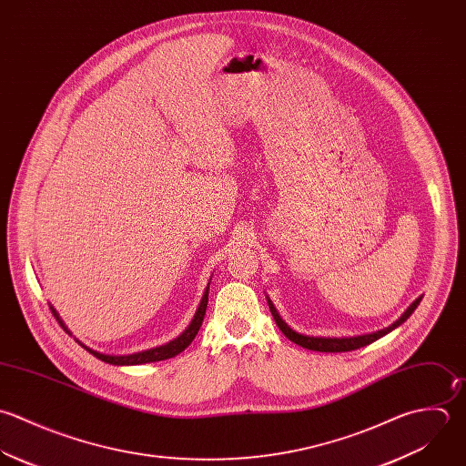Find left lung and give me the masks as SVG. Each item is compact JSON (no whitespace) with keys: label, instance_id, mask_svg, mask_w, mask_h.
I'll return each mask as SVG.
<instances>
[{"label":"left lung","instance_id":"left-lung-1","mask_svg":"<svg viewBox=\"0 0 466 466\" xmlns=\"http://www.w3.org/2000/svg\"><path fill=\"white\" fill-rule=\"evenodd\" d=\"M420 302H421V297H420L416 302H412V306L400 316V319H396L392 325H389V327H385V329H381V330H376V332H370V334H363V336H352V338H314V336L299 334V332H295L291 327H288V323L279 316V312L273 308L271 300H268L269 309H271V314H273V318H275L279 329H280L291 341H295L297 345H300V347H304V349H309V350H319V352H347V350H356V349H360V347H365V345H369V343L380 339L381 336L389 334V332L394 330L396 327H400V325L416 310V308L420 306Z\"/></svg>","mask_w":466,"mask_h":466}]
</instances>
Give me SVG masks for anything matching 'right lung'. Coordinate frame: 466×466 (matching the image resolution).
I'll use <instances>...</instances> for the list:
<instances>
[{
	"label": "right lung",
	"mask_w": 466,
	"mask_h": 466,
	"mask_svg": "<svg viewBox=\"0 0 466 466\" xmlns=\"http://www.w3.org/2000/svg\"><path fill=\"white\" fill-rule=\"evenodd\" d=\"M208 291H209V286L206 288V291H204V295H202V300H200V306H198V309L195 312L191 323L187 325V329H186L178 338L171 339V341L166 343V345H160V347L150 349V350H143V352H136V354H128V356H108V354H101V352H96V350H92V349H86L85 345H83V347H85L86 350H90V352H92L96 358H99L101 361L112 363V365H141V363H150V361H160V360L173 358V356L180 354V352L195 339V336H197V332H198V329H200V325H202V319H204V314H206V308H208ZM52 312H54V316L59 319L57 312L54 309H52ZM59 323L63 325L61 319H59ZM63 327H65V325H63Z\"/></svg>",
	"instance_id": "1"
}]
</instances>
